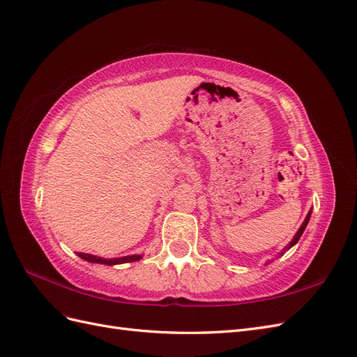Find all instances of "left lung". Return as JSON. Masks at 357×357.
Listing matches in <instances>:
<instances>
[{
	"mask_svg": "<svg viewBox=\"0 0 357 357\" xmlns=\"http://www.w3.org/2000/svg\"><path fill=\"white\" fill-rule=\"evenodd\" d=\"M310 218H311V210L308 211V214H307V218H305V220H304V222H302V225H301V228H299V229H298V232L295 234V236H294V240H291V241H290V243H289V244H287V245H286V247L283 248V250H282V252H280V255H278V256H283V255H284V253H286V252L289 250V248H291V247H294V245H295V244H296V243L299 241V238H301V235H302V234H304V231H305V228H307V225H308V222H310ZM271 262H273V261H268V262H266V265H268V264H271Z\"/></svg>",
	"mask_w": 357,
	"mask_h": 357,
	"instance_id": "left-lung-1",
	"label": "left lung"
}]
</instances>
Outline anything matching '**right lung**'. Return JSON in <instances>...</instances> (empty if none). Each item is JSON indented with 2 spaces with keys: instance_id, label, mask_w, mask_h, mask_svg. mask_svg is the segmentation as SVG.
<instances>
[{
  "instance_id": "right-lung-1",
  "label": "right lung",
  "mask_w": 357,
  "mask_h": 357,
  "mask_svg": "<svg viewBox=\"0 0 357 357\" xmlns=\"http://www.w3.org/2000/svg\"><path fill=\"white\" fill-rule=\"evenodd\" d=\"M82 259L92 264H102V265H121V264H128V262H135L139 261L143 257V255H129V256H123V257H113V259H104L100 256H93V255H88V253H77Z\"/></svg>"
}]
</instances>
